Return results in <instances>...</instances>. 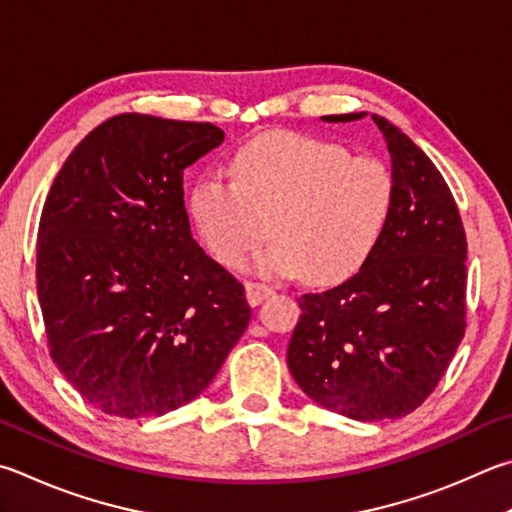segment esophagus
<instances>
[{
    "label": "esophagus",
    "mask_w": 512,
    "mask_h": 512,
    "mask_svg": "<svg viewBox=\"0 0 512 512\" xmlns=\"http://www.w3.org/2000/svg\"><path fill=\"white\" fill-rule=\"evenodd\" d=\"M271 295H273V286L262 284V282H248L246 284V297H248L250 306L262 304L266 297H271Z\"/></svg>",
    "instance_id": "obj_1"
}]
</instances>
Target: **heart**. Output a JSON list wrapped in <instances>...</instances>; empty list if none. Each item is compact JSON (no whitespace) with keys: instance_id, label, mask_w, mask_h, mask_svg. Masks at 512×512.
<instances>
[{"instance_id":"obj_1","label":"heart","mask_w":512,"mask_h":512,"mask_svg":"<svg viewBox=\"0 0 512 512\" xmlns=\"http://www.w3.org/2000/svg\"><path fill=\"white\" fill-rule=\"evenodd\" d=\"M232 181L203 174L192 188V219L221 264H239L266 235L273 244L253 259L264 275L347 280L374 255L394 215L396 183L371 156H351L324 138L273 132L241 145Z\"/></svg>"}]
</instances>
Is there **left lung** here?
Masks as SVG:
<instances>
[{
    "instance_id": "8db88e82",
    "label": "left lung",
    "mask_w": 512,
    "mask_h": 512,
    "mask_svg": "<svg viewBox=\"0 0 512 512\" xmlns=\"http://www.w3.org/2000/svg\"><path fill=\"white\" fill-rule=\"evenodd\" d=\"M371 120L392 156V221L356 275L297 300L302 315L286 351L302 392L356 421L414 412L439 385L466 331L468 244L448 183L410 136L383 116Z\"/></svg>"
}]
</instances>
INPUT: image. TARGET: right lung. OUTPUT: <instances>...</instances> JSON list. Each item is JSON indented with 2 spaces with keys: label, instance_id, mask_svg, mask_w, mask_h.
Wrapping results in <instances>:
<instances>
[{
  "label": "right lung",
  "instance_id": "1",
  "mask_svg": "<svg viewBox=\"0 0 512 512\" xmlns=\"http://www.w3.org/2000/svg\"><path fill=\"white\" fill-rule=\"evenodd\" d=\"M224 143L212 123L120 114L82 138L46 197L37 297L51 358L120 418L197 398L244 336V286L194 241L183 170Z\"/></svg>",
  "mask_w": 512,
  "mask_h": 512
}]
</instances>
